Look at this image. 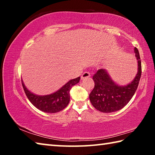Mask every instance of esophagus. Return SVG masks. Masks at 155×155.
Listing matches in <instances>:
<instances>
[{
    "label": "esophagus",
    "mask_w": 155,
    "mask_h": 155,
    "mask_svg": "<svg viewBox=\"0 0 155 155\" xmlns=\"http://www.w3.org/2000/svg\"><path fill=\"white\" fill-rule=\"evenodd\" d=\"M90 77V72H84L83 74H82V76H81V79L83 80V79H85V78H88V77Z\"/></svg>",
    "instance_id": "1"
}]
</instances>
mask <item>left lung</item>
I'll use <instances>...</instances> for the list:
<instances>
[{
	"label": "left lung",
	"mask_w": 155,
	"mask_h": 155,
	"mask_svg": "<svg viewBox=\"0 0 155 155\" xmlns=\"http://www.w3.org/2000/svg\"><path fill=\"white\" fill-rule=\"evenodd\" d=\"M138 71L132 82L124 86L115 83L106 70L100 69L93 76L95 83L90 94V102L98 111L111 113L119 111L130 101L137 90L141 74V64L138 49L135 48Z\"/></svg>",
	"instance_id": "1"
}]
</instances>
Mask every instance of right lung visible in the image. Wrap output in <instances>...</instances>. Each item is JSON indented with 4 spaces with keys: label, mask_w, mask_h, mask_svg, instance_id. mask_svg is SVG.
<instances>
[{
    "label": "right lung",
    "mask_w": 155,
    "mask_h": 155,
    "mask_svg": "<svg viewBox=\"0 0 155 155\" xmlns=\"http://www.w3.org/2000/svg\"><path fill=\"white\" fill-rule=\"evenodd\" d=\"M80 78L78 77L69 81L56 92L46 96H38L31 93L25 87L22 81V85L28 99L36 108L44 112L52 114L59 112L67 107L70 102V89L79 82Z\"/></svg>",
    "instance_id": "add662e5"
}]
</instances>
